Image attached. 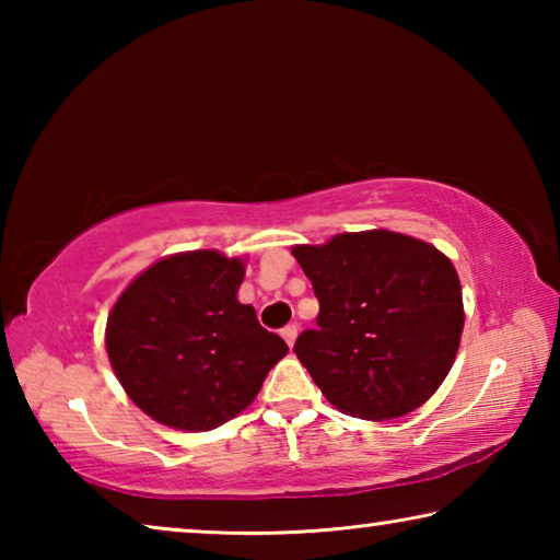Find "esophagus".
<instances>
[{"label":"esophagus","mask_w":560,"mask_h":560,"mask_svg":"<svg viewBox=\"0 0 560 560\" xmlns=\"http://www.w3.org/2000/svg\"><path fill=\"white\" fill-rule=\"evenodd\" d=\"M281 336H283V340H287L289 343V348L296 343V336H299V326L296 324H289V326H283L281 328Z\"/></svg>","instance_id":"34e87169"}]
</instances>
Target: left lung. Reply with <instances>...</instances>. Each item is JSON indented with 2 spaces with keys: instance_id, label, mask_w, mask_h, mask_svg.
<instances>
[{
  "instance_id": "left-lung-1",
  "label": "left lung",
  "mask_w": 560,
  "mask_h": 560,
  "mask_svg": "<svg viewBox=\"0 0 560 560\" xmlns=\"http://www.w3.org/2000/svg\"><path fill=\"white\" fill-rule=\"evenodd\" d=\"M318 299L316 328L293 353L330 405L393 420L428 402L447 377L464 326L462 287L432 244L373 230L293 246Z\"/></svg>"
}]
</instances>
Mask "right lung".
Listing matches in <instances>:
<instances>
[{"instance_id": "add662e5", "label": "right lung", "mask_w": 560, "mask_h": 560, "mask_svg": "<svg viewBox=\"0 0 560 560\" xmlns=\"http://www.w3.org/2000/svg\"><path fill=\"white\" fill-rule=\"evenodd\" d=\"M244 264L220 252L175 254L120 293L106 328L130 400L177 430H214L240 415L289 353L257 311L236 301Z\"/></svg>"}]
</instances>
